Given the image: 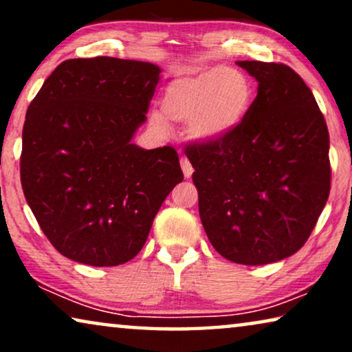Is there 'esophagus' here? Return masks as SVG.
I'll return each mask as SVG.
<instances>
[{
  "mask_svg": "<svg viewBox=\"0 0 352 352\" xmlns=\"http://www.w3.org/2000/svg\"><path fill=\"white\" fill-rule=\"evenodd\" d=\"M181 168H182V173H184L186 177H192V173H194V168H192L190 162L187 160V157H182V158H181Z\"/></svg>",
  "mask_w": 352,
  "mask_h": 352,
  "instance_id": "obj_1",
  "label": "esophagus"
}]
</instances>
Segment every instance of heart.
I'll list each match as a JSON object with an SVG mask.
<instances>
[{
  "instance_id": "heart-1",
  "label": "heart",
  "mask_w": 352,
  "mask_h": 352,
  "mask_svg": "<svg viewBox=\"0 0 352 352\" xmlns=\"http://www.w3.org/2000/svg\"><path fill=\"white\" fill-rule=\"evenodd\" d=\"M253 104L252 81L242 70L216 65L205 70L179 72L163 93V112L168 118L189 123L200 141H216L243 122ZM165 124L162 113H153Z\"/></svg>"
}]
</instances>
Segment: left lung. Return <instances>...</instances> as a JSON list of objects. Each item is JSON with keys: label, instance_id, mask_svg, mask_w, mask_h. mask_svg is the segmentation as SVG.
I'll use <instances>...</instances> for the list:
<instances>
[{"label": "left lung", "instance_id": "1", "mask_svg": "<svg viewBox=\"0 0 352 352\" xmlns=\"http://www.w3.org/2000/svg\"><path fill=\"white\" fill-rule=\"evenodd\" d=\"M258 81L242 123L186 147L199 213L221 256L247 266L280 261L309 239L330 194V138L312 91L285 64L240 60Z\"/></svg>", "mask_w": 352, "mask_h": 352}]
</instances>
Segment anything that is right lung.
<instances>
[{"mask_svg":"<svg viewBox=\"0 0 352 352\" xmlns=\"http://www.w3.org/2000/svg\"><path fill=\"white\" fill-rule=\"evenodd\" d=\"M160 72L141 60L69 59L28 105L23 195L65 258L98 267L133 259L163 200L184 179L175 148L131 142Z\"/></svg>","mask_w":352,"mask_h":352,"instance_id":"right-lung-1","label":"right lung"}]
</instances>
